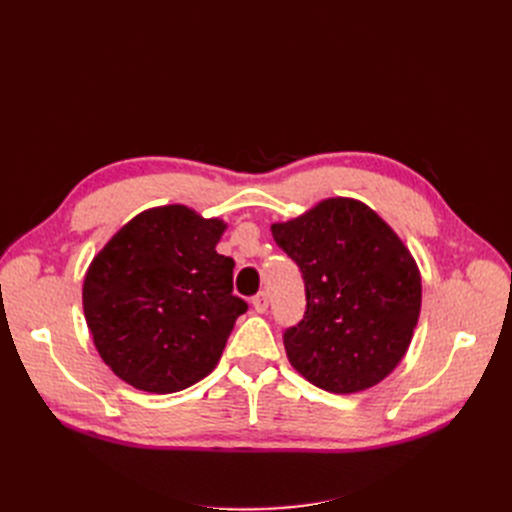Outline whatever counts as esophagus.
<instances>
[{
  "label": "esophagus",
  "instance_id": "1",
  "mask_svg": "<svg viewBox=\"0 0 512 512\" xmlns=\"http://www.w3.org/2000/svg\"><path fill=\"white\" fill-rule=\"evenodd\" d=\"M252 305H254V309L258 314H262V312H267V307H269V294L262 290V292H258L256 297L252 299Z\"/></svg>",
  "mask_w": 512,
  "mask_h": 512
}]
</instances>
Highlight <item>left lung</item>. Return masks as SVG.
<instances>
[{
  "label": "left lung",
  "instance_id": "8db88e82",
  "mask_svg": "<svg viewBox=\"0 0 512 512\" xmlns=\"http://www.w3.org/2000/svg\"><path fill=\"white\" fill-rule=\"evenodd\" d=\"M271 232L305 284V314L284 331L292 367L331 393L389 376L421 314V275L389 224L359 200L329 198Z\"/></svg>",
  "mask_w": 512,
  "mask_h": 512
}]
</instances>
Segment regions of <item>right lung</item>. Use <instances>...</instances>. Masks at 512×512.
<instances>
[{
    "mask_svg": "<svg viewBox=\"0 0 512 512\" xmlns=\"http://www.w3.org/2000/svg\"><path fill=\"white\" fill-rule=\"evenodd\" d=\"M224 222L168 205L136 215L94 258L83 284L102 361L134 389L177 393L218 365L247 303L235 262L215 252Z\"/></svg>",
    "mask_w": 512,
    "mask_h": 512,
    "instance_id": "right-lung-1",
    "label": "right lung"
}]
</instances>
